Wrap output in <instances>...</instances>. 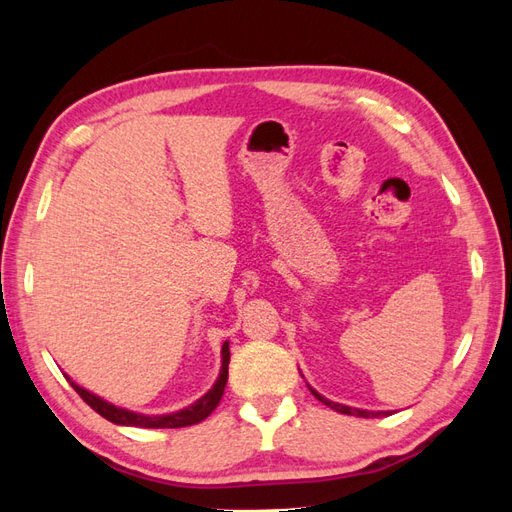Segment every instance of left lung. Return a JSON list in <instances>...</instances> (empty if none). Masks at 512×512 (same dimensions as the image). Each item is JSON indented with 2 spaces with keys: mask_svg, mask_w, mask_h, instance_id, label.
<instances>
[{
  "mask_svg": "<svg viewBox=\"0 0 512 512\" xmlns=\"http://www.w3.org/2000/svg\"><path fill=\"white\" fill-rule=\"evenodd\" d=\"M307 386H309V384H307ZM309 391H312V395H314L318 401H322L324 406H329L331 410H335V412H342V414H348V416L376 418V416H386V414H391V412H371V410H359V408H350V406H344V404H335V401H331V399H327V397H322L318 391H314L312 386H309Z\"/></svg>",
  "mask_w": 512,
  "mask_h": 512,
  "instance_id": "1",
  "label": "left lung"
}]
</instances>
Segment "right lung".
<instances>
[{"mask_svg":"<svg viewBox=\"0 0 512 512\" xmlns=\"http://www.w3.org/2000/svg\"><path fill=\"white\" fill-rule=\"evenodd\" d=\"M228 363H230V350H228V342H224L222 346V369L220 376L215 380V384L209 389V393H205L198 401H194L192 406L183 408L179 412L173 414H138V412H130L126 408H117L115 404H108L106 399L89 393L83 386H79L76 382H72L68 376V382L72 384V389L83 397L85 404L89 408H94L100 416H104L106 421H111L115 425H126V427H145V429H177V427H188V425H196L218 408L220 399L224 395V386L228 382Z\"/></svg>","mask_w":512,"mask_h":512,"instance_id":"obj_1","label":"right lung"}]
</instances>
